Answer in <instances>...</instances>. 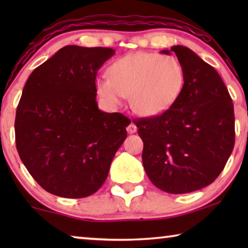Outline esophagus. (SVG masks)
I'll list each match as a JSON object with an SVG mask.
<instances>
[{
	"mask_svg": "<svg viewBox=\"0 0 248 248\" xmlns=\"http://www.w3.org/2000/svg\"><path fill=\"white\" fill-rule=\"evenodd\" d=\"M137 130H138L137 125H135L133 122H132V123L127 126V132H128V133H131V134L132 133H135V132H137Z\"/></svg>",
	"mask_w": 248,
	"mask_h": 248,
	"instance_id": "esophagus-1",
	"label": "esophagus"
}]
</instances>
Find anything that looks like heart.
Returning <instances> with one entry per match:
<instances>
[{"label":"heart","instance_id":"b5f03b06","mask_svg":"<svg viewBox=\"0 0 248 248\" xmlns=\"http://www.w3.org/2000/svg\"><path fill=\"white\" fill-rule=\"evenodd\" d=\"M109 77L96 80L99 96L118 106L130 96V105L141 116H158L174 106L185 84L182 64L174 56L140 52L121 57L108 69Z\"/></svg>","mask_w":248,"mask_h":248}]
</instances>
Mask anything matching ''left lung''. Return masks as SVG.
I'll list each match as a JSON object with an SVG mask.
<instances>
[{
	"mask_svg": "<svg viewBox=\"0 0 248 248\" xmlns=\"http://www.w3.org/2000/svg\"><path fill=\"white\" fill-rule=\"evenodd\" d=\"M175 53L185 73L178 100L164 114L134 123L143 141L142 162L152 184L185 194L215 182L235 145V115L228 89L215 67L187 47Z\"/></svg>",
	"mask_w": 248,
	"mask_h": 248,
	"instance_id": "obj_1",
	"label": "left lung"
}]
</instances>
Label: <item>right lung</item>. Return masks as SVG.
<instances>
[{
    "instance_id": "add662e5",
    "label": "right lung",
    "mask_w": 248,
    "mask_h": 248,
    "mask_svg": "<svg viewBox=\"0 0 248 248\" xmlns=\"http://www.w3.org/2000/svg\"><path fill=\"white\" fill-rule=\"evenodd\" d=\"M115 50L64 46L36 67L16 108V144L33 179L54 195L87 198L106 181L131 121L96 101L98 70Z\"/></svg>"
}]
</instances>
